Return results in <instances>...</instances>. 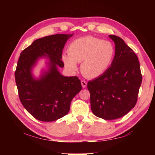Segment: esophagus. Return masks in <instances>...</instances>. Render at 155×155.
<instances>
[{"label":"esophagus","instance_id":"34e87169","mask_svg":"<svg viewBox=\"0 0 155 155\" xmlns=\"http://www.w3.org/2000/svg\"><path fill=\"white\" fill-rule=\"evenodd\" d=\"M81 85H82V87H83V88H85V87H86V86H87V82H86L85 81H81Z\"/></svg>","mask_w":155,"mask_h":155}]
</instances>
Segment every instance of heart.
Listing matches in <instances>:
<instances>
[{"mask_svg":"<svg viewBox=\"0 0 155 155\" xmlns=\"http://www.w3.org/2000/svg\"><path fill=\"white\" fill-rule=\"evenodd\" d=\"M68 54H63L62 61L71 72L81 63V72L87 77L95 78L108 69L115 55V48L109 41L93 36H85L73 40L68 47Z\"/></svg>","mask_w":155,"mask_h":155,"instance_id":"obj_1","label":"heart"}]
</instances>
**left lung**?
I'll return each mask as SVG.
<instances>
[{
  "label": "left lung",
  "mask_w": 155,
  "mask_h": 155,
  "mask_svg": "<svg viewBox=\"0 0 155 155\" xmlns=\"http://www.w3.org/2000/svg\"><path fill=\"white\" fill-rule=\"evenodd\" d=\"M109 38L115 44L111 66L100 77L89 81L87 89L93 114L104 120H115L135 106L142 75L135 52L119 37Z\"/></svg>",
  "instance_id": "1"
}]
</instances>
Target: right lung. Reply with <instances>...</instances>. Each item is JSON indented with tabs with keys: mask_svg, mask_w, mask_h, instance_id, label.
<instances>
[{
	"mask_svg": "<svg viewBox=\"0 0 155 155\" xmlns=\"http://www.w3.org/2000/svg\"><path fill=\"white\" fill-rule=\"evenodd\" d=\"M73 34H56L33 41L23 50L18 59L15 79L20 101L35 119L55 121L70 111L73 98L82 89L77 77H64L57 67L63 68L62 52ZM49 59L50 68L40 80H35L31 70L40 57Z\"/></svg>",
	"mask_w": 155,
	"mask_h": 155,
	"instance_id": "1",
	"label": "right lung"
}]
</instances>
